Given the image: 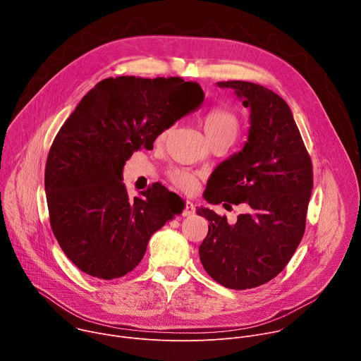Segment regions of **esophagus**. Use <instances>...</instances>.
<instances>
[{"label":"esophagus","instance_id":"esophagus-1","mask_svg":"<svg viewBox=\"0 0 361 361\" xmlns=\"http://www.w3.org/2000/svg\"><path fill=\"white\" fill-rule=\"evenodd\" d=\"M194 212H195V205L191 202V201H185L184 202V210H183V216H191V214H194Z\"/></svg>","mask_w":361,"mask_h":361}]
</instances>
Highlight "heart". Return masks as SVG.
Returning a JSON list of instances; mask_svg holds the SVG:
<instances>
[{"label":"heart","instance_id":"b5f03b06","mask_svg":"<svg viewBox=\"0 0 361 361\" xmlns=\"http://www.w3.org/2000/svg\"><path fill=\"white\" fill-rule=\"evenodd\" d=\"M202 127L209 141H213L216 138H223V137L234 140L240 128V121H238V117L231 110L226 107H212L202 116ZM167 133L169 130L163 131L160 138H164ZM169 178L171 180L173 184H176L178 188L184 191H192L197 183V178L194 174L180 169L170 170Z\"/></svg>","mask_w":361,"mask_h":361}]
</instances>
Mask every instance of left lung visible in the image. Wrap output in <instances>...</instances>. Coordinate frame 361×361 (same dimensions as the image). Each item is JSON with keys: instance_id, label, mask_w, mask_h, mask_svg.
I'll list each match as a JSON object with an SVG mask.
<instances>
[{"instance_id": "1", "label": "left lung", "mask_w": 361, "mask_h": 361, "mask_svg": "<svg viewBox=\"0 0 361 361\" xmlns=\"http://www.w3.org/2000/svg\"><path fill=\"white\" fill-rule=\"evenodd\" d=\"M250 109L248 138L224 160L204 191L210 204L245 202L247 213L228 224L226 216L200 207L209 234L198 252L204 270L233 290L266 284L291 260L305 230L313 190V166L287 102L248 81H221Z\"/></svg>"}]
</instances>
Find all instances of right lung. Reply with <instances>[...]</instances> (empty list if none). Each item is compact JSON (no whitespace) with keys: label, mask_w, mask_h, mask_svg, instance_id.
<instances>
[{"label":"right lung","mask_w":361,"mask_h":361,"mask_svg":"<svg viewBox=\"0 0 361 361\" xmlns=\"http://www.w3.org/2000/svg\"><path fill=\"white\" fill-rule=\"evenodd\" d=\"M202 99L201 87L180 77L106 78L63 124L44 184L51 228L81 271L102 280L126 276L140 264L149 237L183 212V200L161 183L130 198L123 167Z\"/></svg>","instance_id":"right-lung-1"}]
</instances>
